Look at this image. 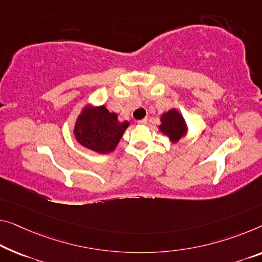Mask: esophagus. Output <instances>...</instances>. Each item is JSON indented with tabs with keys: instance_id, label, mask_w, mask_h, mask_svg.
Here are the masks:
<instances>
[{
	"instance_id": "esophagus-1",
	"label": "esophagus",
	"mask_w": 262,
	"mask_h": 262,
	"mask_svg": "<svg viewBox=\"0 0 262 262\" xmlns=\"http://www.w3.org/2000/svg\"><path fill=\"white\" fill-rule=\"evenodd\" d=\"M147 123V118H144L142 120H138V124H140V125H145V124Z\"/></svg>"
}]
</instances>
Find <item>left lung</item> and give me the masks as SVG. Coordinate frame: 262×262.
Instances as JSON below:
<instances>
[{
  "label": "left lung",
  "instance_id": "1",
  "mask_svg": "<svg viewBox=\"0 0 262 262\" xmlns=\"http://www.w3.org/2000/svg\"><path fill=\"white\" fill-rule=\"evenodd\" d=\"M159 128L173 142H178L186 134V124L183 116L177 110H170L162 116V125Z\"/></svg>",
  "mask_w": 262,
  "mask_h": 262
}]
</instances>
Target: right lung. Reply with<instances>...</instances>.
<instances>
[{
  "label": "right lung",
  "instance_id": "right-lung-1",
  "mask_svg": "<svg viewBox=\"0 0 262 262\" xmlns=\"http://www.w3.org/2000/svg\"><path fill=\"white\" fill-rule=\"evenodd\" d=\"M128 122H118L117 115L105 106H86L79 115L75 126V137L79 144L98 154L114 151L122 138Z\"/></svg>",
  "mask_w": 262,
  "mask_h": 262
}]
</instances>
